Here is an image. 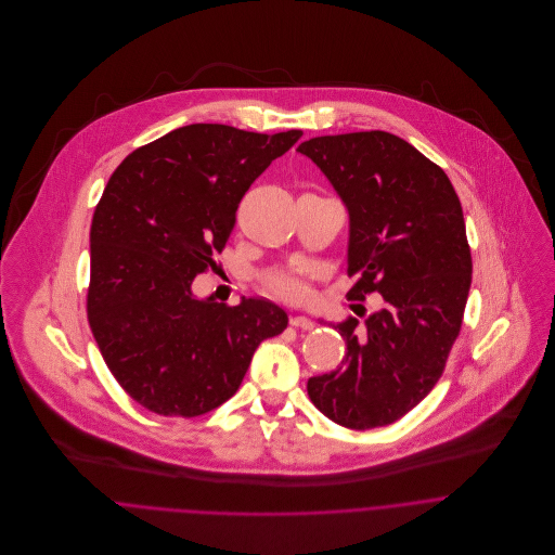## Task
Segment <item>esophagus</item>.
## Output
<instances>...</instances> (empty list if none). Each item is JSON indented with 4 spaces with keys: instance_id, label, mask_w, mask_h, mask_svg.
<instances>
[{
    "instance_id": "obj_1",
    "label": "esophagus",
    "mask_w": 555,
    "mask_h": 555,
    "mask_svg": "<svg viewBox=\"0 0 555 555\" xmlns=\"http://www.w3.org/2000/svg\"><path fill=\"white\" fill-rule=\"evenodd\" d=\"M291 324H293V326H297V328H306V331H312V328L317 326V322H314V320H310L308 317H299V314L291 317Z\"/></svg>"
}]
</instances>
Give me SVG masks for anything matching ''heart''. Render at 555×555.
<instances>
[{"instance_id":"heart-1","label":"heart","mask_w":555,"mask_h":555,"mask_svg":"<svg viewBox=\"0 0 555 555\" xmlns=\"http://www.w3.org/2000/svg\"><path fill=\"white\" fill-rule=\"evenodd\" d=\"M267 286L278 297L291 299V301H304L310 295V288L306 280L295 271H278L267 278Z\"/></svg>"}]
</instances>
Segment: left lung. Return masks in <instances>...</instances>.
Here are the masks:
<instances>
[{
    "label": "left lung",
    "instance_id": "left-lung-1",
    "mask_svg": "<svg viewBox=\"0 0 555 555\" xmlns=\"http://www.w3.org/2000/svg\"><path fill=\"white\" fill-rule=\"evenodd\" d=\"M348 209V299L385 306L346 339L341 367L308 380L318 410L350 429L396 423L442 376L466 310L473 258L447 172L396 134L372 130L299 145Z\"/></svg>",
    "mask_w": 555,
    "mask_h": 555
}]
</instances>
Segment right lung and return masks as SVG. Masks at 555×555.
I'll return each mask as SVG.
<instances>
[{
  "mask_svg": "<svg viewBox=\"0 0 555 555\" xmlns=\"http://www.w3.org/2000/svg\"><path fill=\"white\" fill-rule=\"evenodd\" d=\"M301 130L192 124L132 152L108 179L89 233L87 318L124 391L164 416H198L237 393L262 339L288 317L264 299H198L192 280L235 229L243 194Z\"/></svg>",
  "mask_w": 555,
  "mask_h": 555,
  "instance_id": "add662e5",
  "label": "right lung"
}]
</instances>
